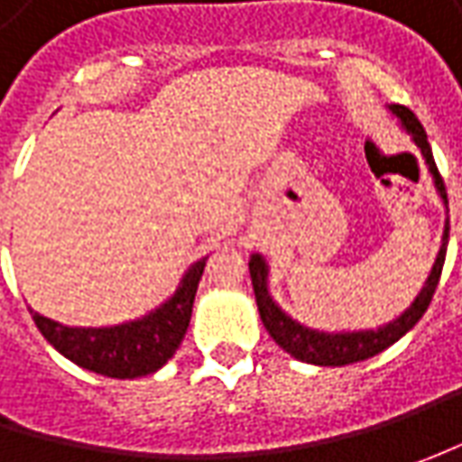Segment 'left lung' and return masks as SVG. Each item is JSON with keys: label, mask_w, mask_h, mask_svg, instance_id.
Here are the masks:
<instances>
[{"label": "left lung", "mask_w": 462, "mask_h": 462, "mask_svg": "<svg viewBox=\"0 0 462 462\" xmlns=\"http://www.w3.org/2000/svg\"><path fill=\"white\" fill-rule=\"evenodd\" d=\"M388 110L399 117L401 128L411 135V141L417 143V149L424 156V164L432 174V182L437 187V195L442 198V203L448 208V192H445V182L439 177L432 156V146L427 141V134L421 128L417 116L403 107V105H388ZM448 239H450V221H445V234H442V246L437 252L432 273L427 277L424 288L411 300V306L399 313L393 321L383 324L375 328H355V331H321V328H310L300 321H295L293 316H288L285 310L275 303V298L270 293V264L262 254H252L249 259V275H252V285H254V295H257L259 319L264 328L270 331V337L277 345L282 346L291 357L309 365H324V367H342V365L360 363L367 357H375L378 352L396 345L406 331L417 327V321L424 316V310L430 309L432 295L437 291V282L442 275V264H445V254H448Z\"/></svg>", "instance_id": "8db88e82"}]
</instances>
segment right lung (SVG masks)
<instances>
[{"label":"right lung","mask_w":462,"mask_h":462,"mask_svg":"<svg viewBox=\"0 0 462 462\" xmlns=\"http://www.w3.org/2000/svg\"><path fill=\"white\" fill-rule=\"evenodd\" d=\"M205 259L208 257L198 259L187 270L177 291L162 306L134 321L116 327H66L45 319L38 310H30L32 321L66 360L84 370L120 381L152 375L167 365L169 357H174L177 346L185 339Z\"/></svg>","instance_id":"1"}]
</instances>
